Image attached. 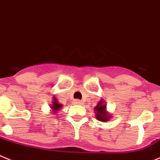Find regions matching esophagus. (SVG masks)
I'll list each match as a JSON object with an SVG mask.
<instances>
[{
    "mask_svg": "<svg viewBox=\"0 0 160 160\" xmlns=\"http://www.w3.org/2000/svg\"><path fill=\"white\" fill-rule=\"evenodd\" d=\"M74 103H75L76 105H82V104H83V102L79 100V99H76V100L74 101Z\"/></svg>",
    "mask_w": 160,
    "mask_h": 160,
    "instance_id": "1",
    "label": "esophagus"
}]
</instances>
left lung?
<instances>
[{"label": "left lung", "mask_w": 160, "mask_h": 160, "mask_svg": "<svg viewBox=\"0 0 160 160\" xmlns=\"http://www.w3.org/2000/svg\"><path fill=\"white\" fill-rule=\"evenodd\" d=\"M102 101L98 102V105L95 107V113H96V118L101 122H107L110 118V116L106 111V106L102 105Z\"/></svg>", "instance_id": "obj_1"}]
</instances>
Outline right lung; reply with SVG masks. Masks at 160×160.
I'll use <instances>...</instances> for the list:
<instances>
[{
	"mask_svg": "<svg viewBox=\"0 0 160 160\" xmlns=\"http://www.w3.org/2000/svg\"><path fill=\"white\" fill-rule=\"evenodd\" d=\"M61 107H62V104L58 103V102H57V99L54 98V101H53V106L51 107V109L53 110V113H57V112L60 110Z\"/></svg>",
	"mask_w": 160,
	"mask_h": 160,
	"instance_id": "1",
	"label": "right lung"
}]
</instances>
